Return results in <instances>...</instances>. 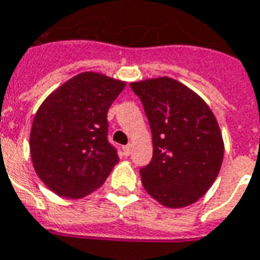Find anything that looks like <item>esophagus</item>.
<instances>
[{"instance_id":"1","label":"esophagus","mask_w":260,"mask_h":260,"mask_svg":"<svg viewBox=\"0 0 260 260\" xmlns=\"http://www.w3.org/2000/svg\"><path fill=\"white\" fill-rule=\"evenodd\" d=\"M122 151H124L125 155H129L131 151H132V144H126V146H124V147H122Z\"/></svg>"}]
</instances>
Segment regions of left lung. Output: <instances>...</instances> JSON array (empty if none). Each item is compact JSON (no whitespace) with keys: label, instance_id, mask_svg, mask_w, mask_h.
Here are the masks:
<instances>
[{"label":"left lung","instance_id":"left-lung-1","mask_svg":"<svg viewBox=\"0 0 260 260\" xmlns=\"http://www.w3.org/2000/svg\"><path fill=\"white\" fill-rule=\"evenodd\" d=\"M138 95L152 134V158L140 169L144 189L170 209L205 195L223 159V140L215 116L199 95L170 77L129 84Z\"/></svg>","mask_w":260,"mask_h":260}]
</instances>
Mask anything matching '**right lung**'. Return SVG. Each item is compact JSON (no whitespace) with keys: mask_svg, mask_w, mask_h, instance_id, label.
Instances as JSON below:
<instances>
[{"mask_svg":"<svg viewBox=\"0 0 260 260\" xmlns=\"http://www.w3.org/2000/svg\"><path fill=\"white\" fill-rule=\"evenodd\" d=\"M125 82L83 72L47 96L34 117L29 152L50 191L80 199L105 183L118 162L108 140V112Z\"/></svg>","mask_w":260,"mask_h":260,"instance_id":"right-lung-1","label":"right lung"}]
</instances>
